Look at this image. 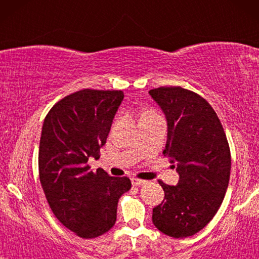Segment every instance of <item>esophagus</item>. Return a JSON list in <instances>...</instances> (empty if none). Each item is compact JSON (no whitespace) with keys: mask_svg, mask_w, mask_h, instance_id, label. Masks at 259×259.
Here are the masks:
<instances>
[{"mask_svg":"<svg viewBox=\"0 0 259 259\" xmlns=\"http://www.w3.org/2000/svg\"><path fill=\"white\" fill-rule=\"evenodd\" d=\"M132 184H133V186H141V185H144V184H146V180L132 178Z\"/></svg>","mask_w":259,"mask_h":259,"instance_id":"obj_1","label":"esophagus"}]
</instances>
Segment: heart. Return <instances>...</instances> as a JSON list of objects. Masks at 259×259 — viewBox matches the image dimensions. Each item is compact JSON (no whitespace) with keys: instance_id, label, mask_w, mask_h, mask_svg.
<instances>
[{"instance_id":"1","label":"heart","mask_w":259,"mask_h":259,"mask_svg":"<svg viewBox=\"0 0 259 259\" xmlns=\"http://www.w3.org/2000/svg\"><path fill=\"white\" fill-rule=\"evenodd\" d=\"M148 114H155V113H154V112H152V111H147L146 113H144L143 115H148Z\"/></svg>"}]
</instances>
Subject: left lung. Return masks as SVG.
I'll return each mask as SVG.
<instances>
[{
  "label": "left lung",
  "instance_id": "obj_1",
  "mask_svg": "<svg viewBox=\"0 0 259 259\" xmlns=\"http://www.w3.org/2000/svg\"><path fill=\"white\" fill-rule=\"evenodd\" d=\"M167 120V141L162 154L177 164L178 185L159 180L165 192L153 208L152 222L173 238L196 235L206 226L225 197L231 153L224 128L211 105L180 86L150 91Z\"/></svg>",
  "mask_w": 259,
  "mask_h": 259
}]
</instances>
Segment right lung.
Instances as JSON below:
<instances>
[{"label": "right lung", "mask_w": 259, "mask_h": 259, "mask_svg": "<svg viewBox=\"0 0 259 259\" xmlns=\"http://www.w3.org/2000/svg\"><path fill=\"white\" fill-rule=\"evenodd\" d=\"M121 91H77L51 108L42 127L38 175L46 199L59 222L81 238H95L115 224L118 200L131 189L127 177L91 171L100 157Z\"/></svg>", "instance_id": "obj_1"}]
</instances>
